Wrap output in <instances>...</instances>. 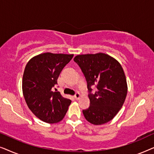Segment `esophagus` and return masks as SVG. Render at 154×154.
I'll return each instance as SVG.
<instances>
[{"label":"esophagus","instance_id":"obj_1","mask_svg":"<svg viewBox=\"0 0 154 154\" xmlns=\"http://www.w3.org/2000/svg\"><path fill=\"white\" fill-rule=\"evenodd\" d=\"M81 94L79 93V92H76V93L75 94V95H74V97L76 99V100H79V99L81 97Z\"/></svg>","mask_w":154,"mask_h":154}]
</instances>
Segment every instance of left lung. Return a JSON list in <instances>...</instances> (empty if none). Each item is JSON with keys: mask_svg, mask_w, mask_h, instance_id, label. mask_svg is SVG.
<instances>
[{"mask_svg": "<svg viewBox=\"0 0 154 154\" xmlns=\"http://www.w3.org/2000/svg\"><path fill=\"white\" fill-rule=\"evenodd\" d=\"M81 67L88 83L90 105L84 117L95 125L108 123L121 110L128 93L126 77L121 65L109 54H79L73 59ZM95 85L97 91L91 93Z\"/></svg>", "mask_w": 154, "mask_h": 154, "instance_id": "obj_1", "label": "left lung"}]
</instances>
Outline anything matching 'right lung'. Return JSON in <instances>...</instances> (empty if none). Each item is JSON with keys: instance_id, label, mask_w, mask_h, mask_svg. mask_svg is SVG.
Segmentation results:
<instances>
[{"instance_id": "obj_1", "label": "right lung", "mask_w": 154, "mask_h": 154, "mask_svg": "<svg viewBox=\"0 0 154 154\" xmlns=\"http://www.w3.org/2000/svg\"><path fill=\"white\" fill-rule=\"evenodd\" d=\"M73 54L45 52L35 55L25 67L22 92L31 112L42 121L56 123L62 121L68 111L71 100L60 92H53L57 79Z\"/></svg>"}]
</instances>
